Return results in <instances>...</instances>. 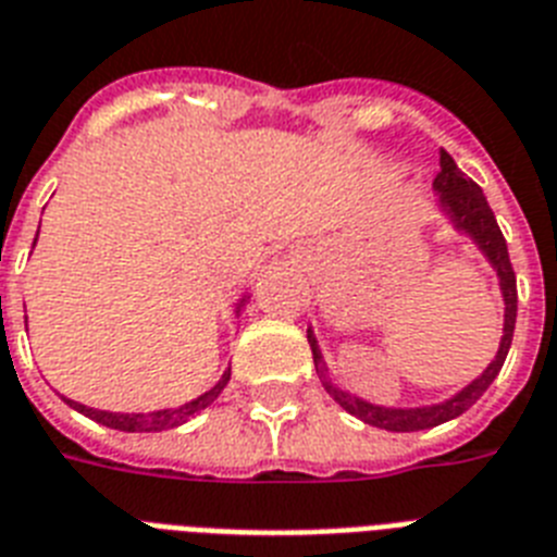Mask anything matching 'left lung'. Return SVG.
<instances>
[{
    "label": "left lung",
    "mask_w": 557,
    "mask_h": 557,
    "mask_svg": "<svg viewBox=\"0 0 557 557\" xmlns=\"http://www.w3.org/2000/svg\"><path fill=\"white\" fill-rule=\"evenodd\" d=\"M437 194V208L443 214L449 216V223L455 225V232L467 234L474 246L481 248V255L490 260V265L498 271L500 294H504V337H500L498 355L492 360L483 374H478L469 386H463L458 395H451L449 400L432 406H411V409H395V406H377L369 404L363 397L351 395L343 386L332 381L329 374V366L323 360V351L318 346V337L314 332H306L311 346V355H314V369H318V377L323 383V388L329 395L343 406V409L360 418L369 426L386 429V432H420V429L441 426L446 420H455L458 414L469 409V406L478 400V397L492 386V381L498 377L500 366H504L506 355H509V346H512L515 334V318H518V286H515V271L509 263V251H506V239L498 228V220L492 214L490 202L483 197L481 185L472 183L463 171L455 165L449 153L441 151V171H437L435 183H432Z\"/></svg>",
    "instance_id": "obj_1"
}]
</instances>
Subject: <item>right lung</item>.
Listing matches in <instances>:
<instances>
[{"instance_id": "1", "label": "right lung", "mask_w": 557, "mask_h": 557, "mask_svg": "<svg viewBox=\"0 0 557 557\" xmlns=\"http://www.w3.org/2000/svg\"><path fill=\"white\" fill-rule=\"evenodd\" d=\"M34 246H36V239H34ZM246 302H248V294H243V300L237 302V318ZM228 381H232V366L225 369L223 377H220L214 386L208 388L206 395L194 397V400H188V404H183V406H174V409L139 411V414H128V411L90 409V406L76 404V400H67V397H62V400H65L71 409L79 411V414H85V418H90V420H97V423H102V426H108V429H120V432H165V429L183 426L185 420H191L194 414H200L202 409H208V406L214 404L216 397L223 395V388L228 386Z\"/></svg>"}]
</instances>
